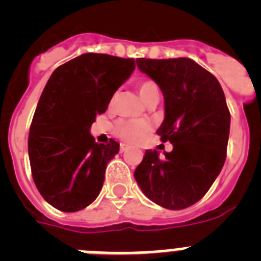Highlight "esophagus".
I'll return each instance as SVG.
<instances>
[{
	"mask_svg": "<svg viewBox=\"0 0 261 261\" xmlns=\"http://www.w3.org/2000/svg\"><path fill=\"white\" fill-rule=\"evenodd\" d=\"M129 147V145H126V144H120V151H121V153H123V151H125L126 149H128Z\"/></svg>",
	"mask_w": 261,
	"mask_h": 261,
	"instance_id": "esophagus-1",
	"label": "esophagus"
}]
</instances>
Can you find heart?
<instances>
[{"label":"heart","instance_id":"1","mask_svg":"<svg viewBox=\"0 0 261 261\" xmlns=\"http://www.w3.org/2000/svg\"><path fill=\"white\" fill-rule=\"evenodd\" d=\"M155 90H158V86L155 82L150 80L142 81L138 86V91H140L142 100ZM149 129H150V124L145 120H119L115 125V133L125 141L136 142L140 141L149 132Z\"/></svg>","mask_w":261,"mask_h":261}]
</instances>
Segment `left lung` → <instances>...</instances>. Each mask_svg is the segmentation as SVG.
Returning <instances> with one entry per match:
<instances>
[{"instance_id":"8db88e82","label":"left lung","mask_w":261,"mask_h":261,"mask_svg":"<svg viewBox=\"0 0 261 261\" xmlns=\"http://www.w3.org/2000/svg\"><path fill=\"white\" fill-rule=\"evenodd\" d=\"M158 84L165 120L156 130L172 151L146 150L135 179L146 197L166 209L188 208L204 197L226 161L230 112L220 82L191 59H137Z\"/></svg>"}]
</instances>
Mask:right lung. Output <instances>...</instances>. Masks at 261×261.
<instances>
[{"instance_id": "obj_1", "label": "right lung", "mask_w": 261, "mask_h": 261, "mask_svg": "<svg viewBox=\"0 0 261 261\" xmlns=\"http://www.w3.org/2000/svg\"><path fill=\"white\" fill-rule=\"evenodd\" d=\"M135 68L133 59L85 53L48 80L30 126L29 156L36 188L53 208L78 212L98 197L120 145L98 144L90 128Z\"/></svg>"}]
</instances>
